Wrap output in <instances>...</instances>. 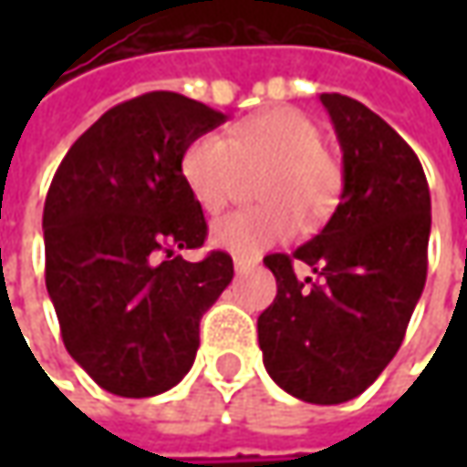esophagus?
Listing matches in <instances>:
<instances>
[{
	"label": "esophagus",
	"mask_w": 467,
	"mask_h": 467,
	"mask_svg": "<svg viewBox=\"0 0 467 467\" xmlns=\"http://www.w3.org/2000/svg\"><path fill=\"white\" fill-rule=\"evenodd\" d=\"M260 260L257 257H234V267H236V273H246V270H252V267H257Z\"/></svg>",
	"instance_id": "34e87169"
}]
</instances>
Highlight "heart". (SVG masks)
<instances>
[{"instance_id": "b5f03b06", "label": "heart", "mask_w": 467, "mask_h": 467, "mask_svg": "<svg viewBox=\"0 0 467 467\" xmlns=\"http://www.w3.org/2000/svg\"><path fill=\"white\" fill-rule=\"evenodd\" d=\"M312 119L296 109H267L239 124L231 137L205 132L189 142L182 171L207 213H221L239 187L242 169H265L257 197L265 205L215 221L210 242L236 257H257L296 231L317 228L343 194V166L319 145Z\"/></svg>"}]
</instances>
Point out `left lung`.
Listing matches in <instances>:
<instances>
[{
  "label": "left lung",
  "instance_id": "8db88e82",
  "mask_svg": "<svg viewBox=\"0 0 467 467\" xmlns=\"http://www.w3.org/2000/svg\"><path fill=\"white\" fill-rule=\"evenodd\" d=\"M343 150V194L294 254H267L278 296L257 332L267 374L304 403L361 395L392 361L426 283L431 197L421 161L364 103L322 93ZM317 279L296 278L293 262Z\"/></svg>",
  "mask_w": 467,
  "mask_h": 467
}]
</instances>
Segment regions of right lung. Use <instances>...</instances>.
Listing matches in <instances>:
<instances>
[{"label":"right lung","mask_w":467,"mask_h":467,"mask_svg":"<svg viewBox=\"0 0 467 467\" xmlns=\"http://www.w3.org/2000/svg\"><path fill=\"white\" fill-rule=\"evenodd\" d=\"M225 114L158 90L124 100L67 150L44 205L46 288L64 348L103 389L153 398L184 379L200 319L234 278L205 244L202 207L182 161Z\"/></svg>","instance_id":"add662e5"}]
</instances>
